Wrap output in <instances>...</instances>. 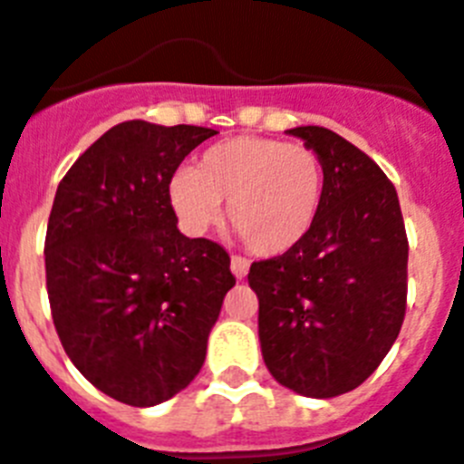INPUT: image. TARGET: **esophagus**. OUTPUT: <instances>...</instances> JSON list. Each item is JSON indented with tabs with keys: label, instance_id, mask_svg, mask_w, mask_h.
<instances>
[{
	"label": "esophagus",
	"instance_id": "obj_1",
	"mask_svg": "<svg viewBox=\"0 0 464 464\" xmlns=\"http://www.w3.org/2000/svg\"><path fill=\"white\" fill-rule=\"evenodd\" d=\"M229 268H232V276H235L237 280H244V277H246V273H249V261H246V258H242V256H232Z\"/></svg>",
	"mask_w": 464,
	"mask_h": 464
}]
</instances>
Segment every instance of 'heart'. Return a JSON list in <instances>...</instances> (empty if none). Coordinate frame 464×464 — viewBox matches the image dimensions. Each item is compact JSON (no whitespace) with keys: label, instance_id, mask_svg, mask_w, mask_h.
I'll use <instances>...</instances> for the list:
<instances>
[{"label":"heart","instance_id":"obj_1","mask_svg":"<svg viewBox=\"0 0 464 464\" xmlns=\"http://www.w3.org/2000/svg\"><path fill=\"white\" fill-rule=\"evenodd\" d=\"M324 198V165L311 148L261 136L210 146L194 172L169 181V203L191 235L227 220L258 256H283L309 237Z\"/></svg>","mask_w":464,"mask_h":464}]
</instances>
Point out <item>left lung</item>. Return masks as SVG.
Listing matches in <instances>:
<instances>
[{"mask_svg": "<svg viewBox=\"0 0 464 464\" xmlns=\"http://www.w3.org/2000/svg\"><path fill=\"white\" fill-rule=\"evenodd\" d=\"M324 165V198L296 249L251 263L270 376L306 398L364 383L395 343L407 302V235L383 169L324 127H296Z\"/></svg>", "mask_w": 464, "mask_h": 464, "instance_id": "obj_1", "label": "left lung"}]
</instances>
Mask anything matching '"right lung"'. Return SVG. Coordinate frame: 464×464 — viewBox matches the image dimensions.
<instances>
[{
    "label": "right lung",
    "instance_id": "right-lung-1",
    "mask_svg": "<svg viewBox=\"0 0 464 464\" xmlns=\"http://www.w3.org/2000/svg\"><path fill=\"white\" fill-rule=\"evenodd\" d=\"M215 129L121 121L59 181L44 273L52 321L73 366L98 391L153 407L206 362L229 256L177 229L169 181Z\"/></svg>",
    "mask_w": 464,
    "mask_h": 464
}]
</instances>
